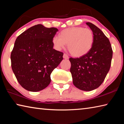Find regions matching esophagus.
<instances>
[{
    "instance_id": "esophagus-1",
    "label": "esophagus",
    "mask_w": 124,
    "mask_h": 124,
    "mask_svg": "<svg viewBox=\"0 0 124 124\" xmlns=\"http://www.w3.org/2000/svg\"><path fill=\"white\" fill-rule=\"evenodd\" d=\"M63 58H64V59H68V56L67 55V54H63Z\"/></svg>"
}]
</instances>
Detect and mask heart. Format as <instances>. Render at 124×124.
Instances as JSON below:
<instances>
[{
	"instance_id": "b5f03b06",
	"label": "heart",
	"mask_w": 124,
	"mask_h": 124,
	"mask_svg": "<svg viewBox=\"0 0 124 124\" xmlns=\"http://www.w3.org/2000/svg\"><path fill=\"white\" fill-rule=\"evenodd\" d=\"M93 34L91 29L74 27L65 29L61 32L60 37L55 35L52 38L54 47L57 50L67 48L74 57H81L89 52L93 43Z\"/></svg>"
}]
</instances>
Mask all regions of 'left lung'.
<instances>
[{
  "mask_svg": "<svg viewBox=\"0 0 124 124\" xmlns=\"http://www.w3.org/2000/svg\"><path fill=\"white\" fill-rule=\"evenodd\" d=\"M93 34V43L89 52L80 58H70L73 83L83 91L97 89L110 70L113 51L110 41L100 28L86 23Z\"/></svg>",
  "mask_w": 124,
  "mask_h": 124,
  "instance_id": "left-lung-1",
  "label": "left lung"
}]
</instances>
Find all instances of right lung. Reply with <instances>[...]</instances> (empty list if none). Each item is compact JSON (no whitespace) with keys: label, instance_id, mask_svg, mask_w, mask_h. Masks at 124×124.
I'll use <instances>...</instances> for the list:
<instances>
[{"label":"right lung","instance_id":"right-lung-1","mask_svg":"<svg viewBox=\"0 0 124 124\" xmlns=\"http://www.w3.org/2000/svg\"><path fill=\"white\" fill-rule=\"evenodd\" d=\"M56 28L37 24L16 39L11 54L12 70L18 82L28 91L44 89L51 82V75L63 60V54L53 49Z\"/></svg>","mask_w":124,"mask_h":124}]
</instances>
